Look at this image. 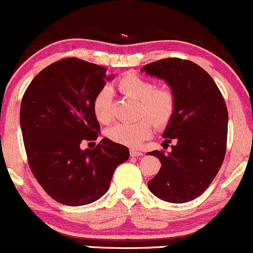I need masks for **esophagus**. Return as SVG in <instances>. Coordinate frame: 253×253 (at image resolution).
Masks as SVG:
<instances>
[{
  "label": "esophagus",
  "mask_w": 253,
  "mask_h": 253,
  "mask_svg": "<svg viewBox=\"0 0 253 253\" xmlns=\"http://www.w3.org/2000/svg\"><path fill=\"white\" fill-rule=\"evenodd\" d=\"M129 155H131V157H140V156H143V152L138 151V150L131 149V151H129Z\"/></svg>",
  "instance_id": "obj_1"
}]
</instances>
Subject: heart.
<instances>
[{
    "label": "heart",
    "mask_w": 253,
    "mask_h": 253,
    "mask_svg": "<svg viewBox=\"0 0 253 253\" xmlns=\"http://www.w3.org/2000/svg\"><path fill=\"white\" fill-rule=\"evenodd\" d=\"M116 87L124 95L139 101V116L150 117L157 127L167 126L175 114L176 97L173 91L167 87H157L156 83L148 78L127 73L116 82ZM92 110L97 120L102 124H108L112 120V103L108 88H102L97 92L92 102ZM149 119L141 118L134 122L113 125L107 129V137L122 145H139L151 135L154 129L152 120Z\"/></svg>",
    "instance_id": "heart-1"
}]
</instances>
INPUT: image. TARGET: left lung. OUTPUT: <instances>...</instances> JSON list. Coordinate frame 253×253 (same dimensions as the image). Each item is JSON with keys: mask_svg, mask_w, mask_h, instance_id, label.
<instances>
[{"mask_svg": "<svg viewBox=\"0 0 253 253\" xmlns=\"http://www.w3.org/2000/svg\"><path fill=\"white\" fill-rule=\"evenodd\" d=\"M141 72L163 79L176 97L173 119L163 132L169 152L149 155L160 160V171L149 190L170 203H186L201 196L220 170L226 155L228 112L212 78L188 60L163 59Z\"/></svg>", "mask_w": 253, "mask_h": 253, "instance_id": "left-lung-1", "label": "left lung"}]
</instances>
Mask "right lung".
Instances as JSON below:
<instances>
[{
  "mask_svg": "<svg viewBox=\"0 0 253 253\" xmlns=\"http://www.w3.org/2000/svg\"><path fill=\"white\" fill-rule=\"evenodd\" d=\"M107 69L77 57L51 63L25 91L20 127L30 169L46 193L69 207L90 204L109 188L116 167L128 160V148L103 138L95 149L99 124L92 102L104 87Z\"/></svg>",
  "mask_w": 253,
  "mask_h": 253,
  "instance_id": "add662e5",
  "label": "right lung"
}]
</instances>
